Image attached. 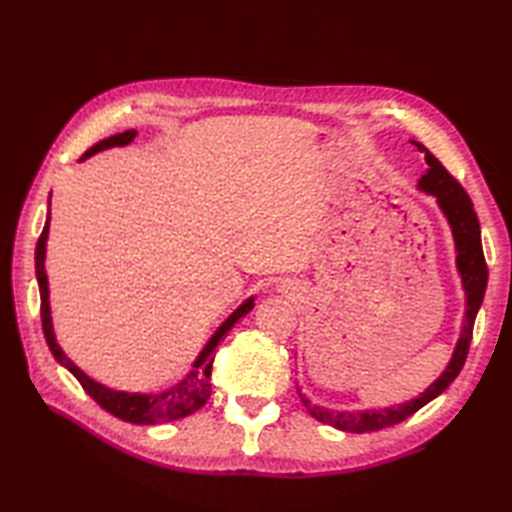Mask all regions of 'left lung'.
<instances>
[{"mask_svg": "<svg viewBox=\"0 0 512 512\" xmlns=\"http://www.w3.org/2000/svg\"><path fill=\"white\" fill-rule=\"evenodd\" d=\"M416 145L424 154V160H427V171H424V176L420 178L418 187L422 191L436 195L442 213L447 215V220L451 224L455 250H458V270L462 275V286L466 290V317L462 325V334H460L458 345H455L453 358L436 383H431L418 398L402 402L398 407L367 409V411H330L317 405H310V400L299 391L301 402L306 405L312 418H317L319 422L330 424V427H336L341 431L367 433V431L391 427V424H398L402 420H407L409 416H413V413L422 409L433 398H438L462 372L466 354H469V345L473 339V325H475L477 310H480L484 301L488 268H486V259L482 250L480 222H477L473 202L469 198V193L464 191L462 184L442 167V162L433 156L427 147H422L420 143Z\"/></svg>", "mask_w": 512, "mask_h": 512, "instance_id": "obj_1", "label": "left lung"}]
</instances>
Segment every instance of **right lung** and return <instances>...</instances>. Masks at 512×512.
Returning <instances> with one entry per match:
<instances>
[{"mask_svg": "<svg viewBox=\"0 0 512 512\" xmlns=\"http://www.w3.org/2000/svg\"><path fill=\"white\" fill-rule=\"evenodd\" d=\"M136 129H127L123 134H116L101 140L94 147H90L85 151L83 158L94 156L96 151L110 149V147H123L129 145L136 138ZM48 231H50V213L46 226L39 235L37 242V250H35V268H37V281H39V295H41V325H43V336H46L48 347L52 356L57 361L70 369L74 374V378L79 380L81 387L88 391V394L99 402V405L110 411L112 416L121 418L125 422H134V424H160V422H171L189 416V413L198 411L200 407H204V402L209 400L211 396V367L215 361V347L224 339V334L233 328V325L246 317V314L255 308V299L250 297L246 299L242 306H239L231 317H228L217 332L211 336V341L206 343L204 350L200 352V356L195 358L193 369L184 376L180 383H176L173 387H169L167 391H160V394H127V391H114L110 387H105L101 383H96L90 376H85L79 367H76L68 356L63 354V350L59 347L57 339H54L52 332V317H50V301H48V275H46V242H48Z\"/></svg>", "mask_w": 512, "mask_h": 512, "instance_id": "1", "label": "right lung"}]
</instances>
